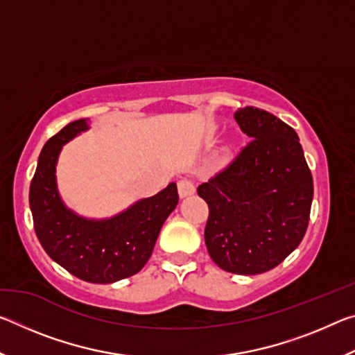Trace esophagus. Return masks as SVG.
Here are the masks:
<instances>
[{
    "label": "esophagus",
    "mask_w": 355,
    "mask_h": 355,
    "mask_svg": "<svg viewBox=\"0 0 355 355\" xmlns=\"http://www.w3.org/2000/svg\"><path fill=\"white\" fill-rule=\"evenodd\" d=\"M196 192V186L194 183L191 182V180H180L178 182V196L184 199V197H188L191 194H194Z\"/></svg>",
    "instance_id": "1"
}]
</instances>
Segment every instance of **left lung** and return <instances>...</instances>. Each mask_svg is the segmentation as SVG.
<instances>
[{"mask_svg": "<svg viewBox=\"0 0 355 355\" xmlns=\"http://www.w3.org/2000/svg\"><path fill=\"white\" fill-rule=\"evenodd\" d=\"M235 119L252 141L197 192L209 208L211 260L227 272L255 275L277 266L302 241L313 178L290 125L254 106L238 110Z\"/></svg>", "mask_w": 355, "mask_h": 355, "instance_id": "left-lung-1", "label": "left lung"}]
</instances>
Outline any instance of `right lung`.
Here are the masks:
<instances>
[{
    "mask_svg": "<svg viewBox=\"0 0 355 355\" xmlns=\"http://www.w3.org/2000/svg\"><path fill=\"white\" fill-rule=\"evenodd\" d=\"M80 119L48 139L29 188L34 230L53 261L91 284H114L141 271L152 255L164 220L178 203L177 184L135 202L105 219L84 218L65 205L58 189L56 166L62 147L91 128Z\"/></svg>",
    "mask_w": 355,
    "mask_h": 355,
    "instance_id": "right-lung-1",
    "label": "right lung"
}]
</instances>
